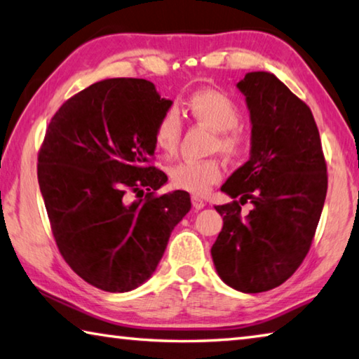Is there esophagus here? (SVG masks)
Returning <instances> with one entry per match:
<instances>
[{
    "instance_id": "esophagus-1",
    "label": "esophagus",
    "mask_w": 359,
    "mask_h": 359,
    "mask_svg": "<svg viewBox=\"0 0 359 359\" xmlns=\"http://www.w3.org/2000/svg\"><path fill=\"white\" fill-rule=\"evenodd\" d=\"M192 206L196 210H202V208H205V206H206V202H205V200L200 198V197H192Z\"/></svg>"
}]
</instances>
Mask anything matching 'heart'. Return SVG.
Masks as SVG:
<instances>
[{
  "label": "heart",
  "mask_w": 359,
  "mask_h": 359,
  "mask_svg": "<svg viewBox=\"0 0 359 359\" xmlns=\"http://www.w3.org/2000/svg\"><path fill=\"white\" fill-rule=\"evenodd\" d=\"M187 111L197 123L216 132L212 149L221 151L229 157L243 153L246 138L236 128L241 121V110L229 94L216 90L194 93ZM183 135V123L175 109L167 110L157 119L154 128V143L162 153L172 154L176 151ZM170 181L175 187L194 196H203L222 178V167L216 159L186 161L170 168Z\"/></svg>",
  "instance_id": "1"
}]
</instances>
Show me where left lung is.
<instances>
[{"label":"left lung","mask_w":359,"mask_h":359,"mask_svg":"<svg viewBox=\"0 0 359 359\" xmlns=\"http://www.w3.org/2000/svg\"><path fill=\"white\" fill-rule=\"evenodd\" d=\"M249 109L250 157L221 191L224 227L211 248L216 271L243 293L268 292L290 278L309 252L322 216L328 175L312 111L274 74L236 83ZM253 203L248 217L239 203Z\"/></svg>","instance_id":"8db88e82"}]
</instances>
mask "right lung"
I'll return each mask as SVG.
<instances>
[{"label":"right lung","instance_id":"obj_1","mask_svg":"<svg viewBox=\"0 0 359 359\" xmlns=\"http://www.w3.org/2000/svg\"><path fill=\"white\" fill-rule=\"evenodd\" d=\"M172 104L144 79H107L66 100L46 132L37 180L56 246L104 292L147 282L191 210L184 191L154 196L167 175L148 165L156 123ZM130 191L145 198L129 203Z\"/></svg>","mask_w":359,"mask_h":359}]
</instances>
